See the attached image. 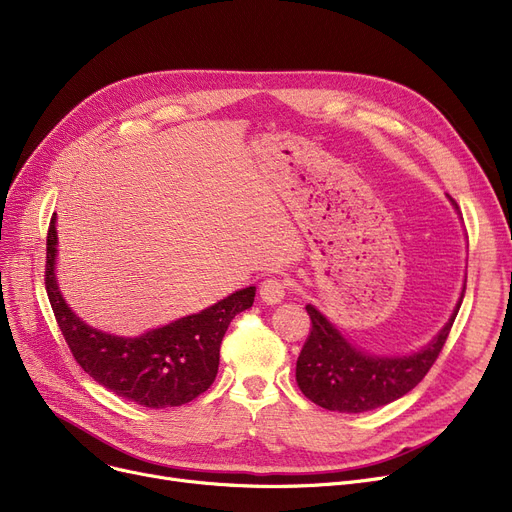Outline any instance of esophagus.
Masks as SVG:
<instances>
[{
    "label": "esophagus",
    "mask_w": 512,
    "mask_h": 512,
    "mask_svg": "<svg viewBox=\"0 0 512 512\" xmlns=\"http://www.w3.org/2000/svg\"><path fill=\"white\" fill-rule=\"evenodd\" d=\"M259 294H261V299H263L265 303L276 305V303H280V301L284 299V294H286V282H284L282 278H276V276L265 278V280L259 284Z\"/></svg>",
    "instance_id": "esophagus-1"
}]
</instances>
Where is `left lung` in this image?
I'll list each match as a JSON object with an SVG mask.
<instances>
[{"mask_svg": "<svg viewBox=\"0 0 512 512\" xmlns=\"http://www.w3.org/2000/svg\"><path fill=\"white\" fill-rule=\"evenodd\" d=\"M452 205L456 207L454 201ZM463 294L465 288L438 336L407 357H378L361 351L330 324L324 313L307 305L311 332L297 361L301 392L315 405L338 413L373 411L405 396L436 363L461 309Z\"/></svg>", "mask_w": 512, "mask_h": 512, "instance_id": "1", "label": "left lung"}]
</instances>
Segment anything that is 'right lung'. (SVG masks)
Wrapping results in <instances>:
<instances>
[{"label":"right lung","mask_w":512,"mask_h":512,"mask_svg":"<svg viewBox=\"0 0 512 512\" xmlns=\"http://www.w3.org/2000/svg\"><path fill=\"white\" fill-rule=\"evenodd\" d=\"M56 253L58 232L56 220H51L45 288L72 357L97 384L149 409L180 407L213 384L230 321L255 301V286H249L143 336H114L87 326L66 305L56 280Z\"/></svg>","instance_id":"obj_1"}]
</instances>
